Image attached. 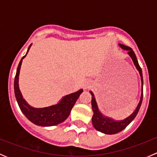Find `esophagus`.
Wrapping results in <instances>:
<instances>
[{
    "mask_svg": "<svg viewBox=\"0 0 157 157\" xmlns=\"http://www.w3.org/2000/svg\"><path fill=\"white\" fill-rule=\"evenodd\" d=\"M89 87H90V83H86L84 85V89H88Z\"/></svg>",
    "mask_w": 157,
    "mask_h": 157,
    "instance_id": "1",
    "label": "esophagus"
}]
</instances>
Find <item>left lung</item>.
<instances>
[{
    "label": "left lung",
    "mask_w": 157,
    "mask_h": 157,
    "mask_svg": "<svg viewBox=\"0 0 157 157\" xmlns=\"http://www.w3.org/2000/svg\"><path fill=\"white\" fill-rule=\"evenodd\" d=\"M119 46L122 49H124V50L128 51V54L131 58L133 62H134V64L135 65L136 68H137V71H138L139 74H140V79H141V87H142L141 96H140V102H139L137 108H136L135 110H134V112H133L130 116H128V118H124V119L123 120L115 121V120H114L113 118L105 116V115H103L102 113H101L100 111L99 110V108H98V105H97V103H96V99H95L94 95H93V93H92V91L90 92L92 95L91 105H92V109H93V118H92L93 125L96 130H97V131L106 134H117V133L120 132V131H121L122 130H124V128L127 127L128 124H129L130 123L134 120V118H135L137 114L138 113L139 109H140V105H141V103H142V100H143V84H144L143 75H142V70L140 68V65H139L138 61H137V57H136L134 51L130 48V47L126 46V45H122V44H119Z\"/></svg>",
    "instance_id": "1"
}]
</instances>
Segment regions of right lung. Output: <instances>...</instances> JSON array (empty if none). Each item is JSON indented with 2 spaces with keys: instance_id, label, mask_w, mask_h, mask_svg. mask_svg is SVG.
<instances>
[{
  "instance_id": "obj_1",
  "label": "right lung",
  "mask_w": 157,
  "mask_h": 157,
  "mask_svg": "<svg viewBox=\"0 0 157 157\" xmlns=\"http://www.w3.org/2000/svg\"><path fill=\"white\" fill-rule=\"evenodd\" d=\"M31 45L28 48L26 55L20 60L18 67H17V74H16L15 80H14V93H15L16 99L22 112L33 124L42 126V127L57 125L67 119L76 101L77 100L80 95L83 93V89H80V90L75 93L64 96L56 105L45 107V108H34L29 105L23 98L21 92L19 88V75H20L22 61L27 55Z\"/></svg>"
}]
</instances>
